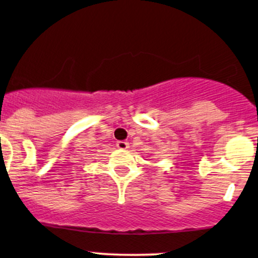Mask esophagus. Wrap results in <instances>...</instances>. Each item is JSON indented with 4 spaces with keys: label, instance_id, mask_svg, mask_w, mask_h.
I'll use <instances>...</instances> for the list:
<instances>
[{
    "label": "esophagus",
    "instance_id": "34e87169",
    "mask_svg": "<svg viewBox=\"0 0 258 258\" xmlns=\"http://www.w3.org/2000/svg\"><path fill=\"white\" fill-rule=\"evenodd\" d=\"M116 147H117L118 149H127L130 147V143L128 142H124V141H118L117 143H116Z\"/></svg>",
    "mask_w": 258,
    "mask_h": 258
}]
</instances>
